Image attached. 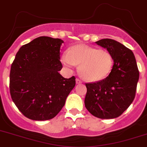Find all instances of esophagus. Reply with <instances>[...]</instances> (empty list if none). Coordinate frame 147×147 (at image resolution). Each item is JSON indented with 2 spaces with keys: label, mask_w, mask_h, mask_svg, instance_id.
<instances>
[{
  "label": "esophagus",
  "mask_w": 147,
  "mask_h": 147,
  "mask_svg": "<svg viewBox=\"0 0 147 147\" xmlns=\"http://www.w3.org/2000/svg\"><path fill=\"white\" fill-rule=\"evenodd\" d=\"M76 84H82V82L79 79H76Z\"/></svg>",
  "instance_id": "34e87169"
}]
</instances>
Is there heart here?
Masks as SVG:
<instances>
[{
    "mask_svg": "<svg viewBox=\"0 0 147 147\" xmlns=\"http://www.w3.org/2000/svg\"><path fill=\"white\" fill-rule=\"evenodd\" d=\"M62 63L68 68L79 65L78 71L80 76L88 82H95L108 76L113 66V58L107 50L76 45L63 55Z\"/></svg>",
    "mask_w": 147,
    "mask_h": 147,
    "instance_id": "1",
    "label": "heart"
}]
</instances>
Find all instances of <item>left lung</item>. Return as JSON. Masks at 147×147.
<instances>
[{
    "label": "left lung",
    "mask_w": 147,
    "mask_h": 147,
    "mask_svg": "<svg viewBox=\"0 0 147 147\" xmlns=\"http://www.w3.org/2000/svg\"><path fill=\"white\" fill-rule=\"evenodd\" d=\"M96 43L111 53L114 65L107 78L86 83L85 107L97 118H118L135 98L139 78L137 64L133 52L121 43L111 39H102Z\"/></svg>",
    "instance_id": "left-lung-1"
}]
</instances>
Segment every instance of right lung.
I'll return each mask as SVG.
<instances>
[{"label":"right lung","mask_w":147,"mask_h":147,"mask_svg":"<svg viewBox=\"0 0 147 147\" xmlns=\"http://www.w3.org/2000/svg\"><path fill=\"white\" fill-rule=\"evenodd\" d=\"M63 41L40 37L22 46L10 71V94L19 111L34 121L56 116L76 85V78L65 79L60 49Z\"/></svg>","instance_id":"obj_1"}]
</instances>
